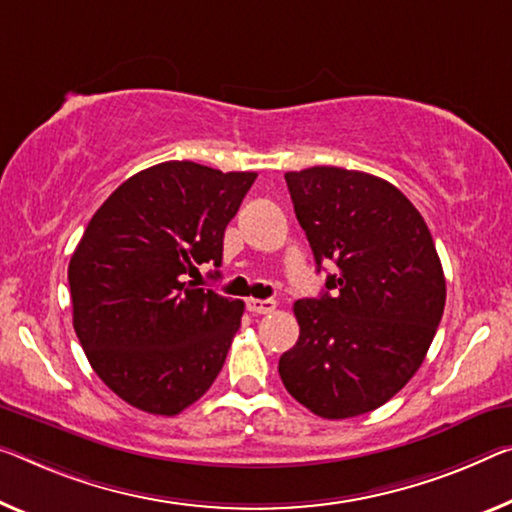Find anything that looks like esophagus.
Listing matches in <instances>:
<instances>
[{
    "instance_id": "1",
    "label": "esophagus",
    "mask_w": 512,
    "mask_h": 512,
    "mask_svg": "<svg viewBox=\"0 0 512 512\" xmlns=\"http://www.w3.org/2000/svg\"><path fill=\"white\" fill-rule=\"evenodd\" d=\"M274 309H277L274 300H254V297L247 300V311L254 313V316H265V313H272Z\"/></svg>"
}]
</instances>
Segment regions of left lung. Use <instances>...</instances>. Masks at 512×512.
<instances>
[{
  "mask_svg": "<svg viewBox=\"0 0 512 512\" xmlns=\"http://www.w3.org/2000/svg\"><path fill=\"white\" fill-rule=\"evenodd\" d=\"M325 293L297 300L300 338L279 359L297 403L322 419L373 412L426 359L446 279L421 212L387 180L338 167L286 174Z\"/></svg>",
  "mask_w": 512,
  "mask_h": 512,
  "instance_id": "8db88e82",
  "label": "left lung"
}]
</instances>
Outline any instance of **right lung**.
Wrapping results in <instances>:
<instances>
[{
	"instance_id": "right-lung-1",
	"label": "right lung",
	"mask_w": 512,
	"mask_h": 512,
	"mask_svg": "<svg viewBox=\"0 0 512 512\" xmlns=\"http://www.w3.org/2000/svg\"><path fill=\"white\" fill-rule=\"evenodd\" d=\"M256 180L171 160L109 194L68 265L73 327L102 382L141 412L176 416L224 366L245 302L196 288Z\"/></svg>"
}]
</instances>
